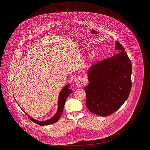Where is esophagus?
Segmentation results:
<instances>
[{
    "label": "esophagus",
    "mask_w": 150,
    "mask_h": 150,
    "mask_svg": "<svg viewBox=\"0 0 150 150\" xmlns=\"http://www.w3.org/2000/svg\"><path fill=\"white\" fill-rule=\"evenodd\" d=\"M75 83L79 86H83L85 84V81L82 78H78L75 80Z\"/></svg>",
    "instance_id": "1"
}]
</instances>
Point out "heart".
I'll return each mask as SVG.
<instances>
[{"mask_svg":"<svg viewBox=\"0 0 150 150\" xmlns=\"http://www.w3.org/2000/svg\"><path fill=\"white\" fill-rule=\"evenodd\" d=\"M90 56L91 57H93L94 56V54L93 53V52H92L91 54H90Z\"/></svg>","mask_w":150,"mask_h":150,"instance_id":"heart-1","label":"heart"}]
</instances>
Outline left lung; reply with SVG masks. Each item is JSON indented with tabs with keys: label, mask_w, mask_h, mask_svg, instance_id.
Listing matches in <instances>:
<instances>
[{
	"label": "left lung",
	"mask_w": 150,
	"mask_h": 150,
	"mask_svg": "<svg viewBox=\"0 0 150 150\" xmlns=\"http://www.w3.org/2000/svg\"><path fill=\"white\" fill-rule=\"evenodd\" d=\"M118 54L90 67L84 88L86 106L106 117L117 111L128 98L132 88V64L124 47L116 42Z\"/></svg>",
	"instance_id": "obj_1"
}]
</instances>
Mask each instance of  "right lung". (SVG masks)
I'll return each instance as SVG.
<instances>
[{"label": "right lung", "instance_id": "add662e5", "mask_svg": "<svg viewBox=\"0 0 150 150\" xmlns=\"http://www.w3.org/2000/svg\"><path fill=\"white\" fill-rule=\"evenodd\" d=\"M69 86H70V84H67L61 90V91L59 93V99H58V108L57 112L55 114V115L53 117H52L51 118H50L47 121H39L33 119L32 117H30L25 112V114H26V115L28 117V118L31 121H32L33 122L36 123V124L39 125H40V126L48 125H50V124H54L55 122H57L58 121V120L60 118V117L62 114L64 103H65V102H66L67 98H68L69 95L72 92V90L69 88Z\"/></svg>", "mask_w": 150, "mask_h": 150}]
</instances>
